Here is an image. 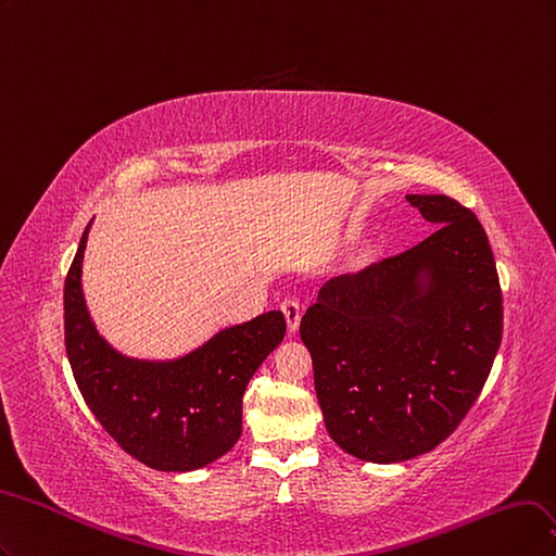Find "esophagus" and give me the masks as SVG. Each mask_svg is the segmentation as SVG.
I'll use <instances>...</instances> for the list:
<instances>
[{
    "label": "esophagus",
    "instance_id": "obj_1",
    "mask_svg": "<svg viewBox=\"0 0 556 556\" xmlns=\"http://www.w3.org/2000/svg\"><path fill=\"white\" fill-rule=\"evenodd\" d=\"M281 312L286 316V324H289V330L295 332L300 326V316H302V304L298 298H286L281 300Z\"/></svg>",
    "mask_w": 556,
    "mask_h": 556
}]
</instances>
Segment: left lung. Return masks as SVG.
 Instances as JSON below:
<instances>
[{"mask_svg": "<svg viewBox=\"0 0 556 556\" xmlns=\"http://www.w3.org/2000/svg\"><path fill=\"white\" fill-rule=\"evenodd\" d=\"M406 201L439 228L406 252L320 286L300 320L332 441L376 464L451 437L485 386L504 330L496 263L476 214Z\"/></svg>", "mask_w": 556, "mask_h": 556, "instance_id": "1", "label": "left lung"}]
</instances>
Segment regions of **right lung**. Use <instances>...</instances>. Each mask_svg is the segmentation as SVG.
Segmentation results:
<instances>
[{
  "mask_svg": "<svg viewBox=\"0 0 556 556\" xmlns=\"http://www.w3.org/2000/svg\"><path fill=\"white\" fill-rule=\"evenodd\" d=\"M89 224L64 281V344L85 404L124 453L156 471H193L226 455L242 434L249 379L286 334L265 312L168 363L134 361L97 332L83 298Z\"/></svg>",
  "mask_w": 556,
  "mask_h": 556,
  "instance_id": "obj_1",
  "label": "right lung"
}]
</instances>
